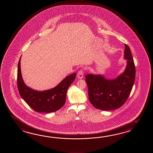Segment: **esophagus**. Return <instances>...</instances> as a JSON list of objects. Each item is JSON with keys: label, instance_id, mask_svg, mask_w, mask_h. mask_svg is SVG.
Here are the masks:
<instances>
[{"label": "esophagus", "instance_id": "34e87169", "mask_svg": "<svg viewBox=\"0 0 153 153\" xmlns=\"http://www.w3.org/2000/svg\"><path fill=\"white\" fill-rule=\"evenodd\" d=\"M84 76V71L82 69L80 70L77 74V76L79 79H82Z\"/></svg>", "mask_w": 153, "mask_h": 153}]
</instances>
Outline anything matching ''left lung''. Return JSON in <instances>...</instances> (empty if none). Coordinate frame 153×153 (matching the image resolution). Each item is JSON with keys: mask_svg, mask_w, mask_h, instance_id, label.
I'll return each mask as SVG.
<instances>
[{"mask_svg": "<svg viewBox=\"0 0 153 153\" xmlns=\"http://www.w3.org/2000/svg\"><path fill=\"white\" fill-rule=\"evenodd\" d=\"M124 58L127 65L123 73L114 79L102 75L88 74L85 76L88 99L91 104L102 111L120 108L126 101L135 80L136 68L130 48L125 44Z\"/></svg>", "mask_w": 153, "mask_h": 153, "instance_id": "left-lung-1", "label": "left lung"}]
</instances>
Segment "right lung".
<instances>
[{
	"label": "right lung",
	"mask_w": 153,
	"mask_h": 153,
	"mask_svg": "<svg viewBox=\"0 0 153 153\" xmlns=\"http://www.w3.org/2000/svg\"><path fill=\"white\" fill-rule=\"evenodd\" d=\"M21 57L18 63L17 88L23 100L34 111L39 113H51L61 109L65 103L67 92L75 80L76 73L66 76L52 89L36 91L27 86L23 81L21 72Z\"/></svg>",
	"instance_id": "obj_1"
}]
</instances>
